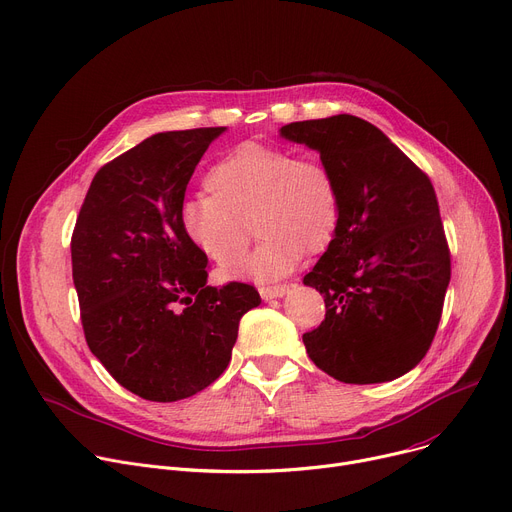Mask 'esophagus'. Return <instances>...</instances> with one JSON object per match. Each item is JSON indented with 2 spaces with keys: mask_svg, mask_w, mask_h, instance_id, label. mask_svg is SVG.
<instances>
[{
  "mask_svg": "<svg viewBox=\"0 0 512 512\" xmlns=\"http://www.w3.org/2000/svg\"><path fill=\"white\" fill-rule=\"evenodd\" d=\"M290 292L288 284H280V286H269V288H259V294L263 300H274V298H282Z\"/></svg>",
  "mask_w": 512,
  "mask_h": 512,
  "instance_id": "obj_1",
  "label": "esophagus"
}]
</instances>
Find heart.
I'll return each mask as SVG.
<instances>
[{
	"mask_svg": "<svg viewBox=\"0 0 512 512\" xmlns=\"http://www.w3.org/2000/svg\"><path fill=\"white\" fill-rule=\"evenodd\" d=\"M210 193L187 197L179 224L187 241L224 269L236 267L249 245L247 218L261 236L236 276L276 282L333 241L342 199L331 168L315 156L245 142L226 152L206 177Z\"/></svg>",
	"mask_w": 512,
	"mask_h": 512,
	"instance_id": "obj_1",
	"label": "heart"
}]
</instances>
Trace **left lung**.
Wrapping results in <instances>:
<instances>
[{"instance_id":"1","label":"left lung","mask_w":512,"mask_h":512,"mask_svg":"<svg viewBox=\"0 0 512 512\" xmlns=\"http://www.w3.org/2000/svg\"><path fill=\"white\" fill-rule=\"evenodd\" d=\"M280 138L319 152L342 199L333 241L304 284L325 321L302 335L329 377L387 383L426 356L451 280L430 179L372 123L354 115L284 125Z\"/></svg>"}]
</instances>
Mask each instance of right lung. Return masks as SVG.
I'll return each mask as SVG.
<instances>
[{"mask_svg":"<svg viewBox=\"0 0 512 512\" xmlns=\"http://www.w3.org/2000/svg\"><path fill=\"white\" fill-rule=\"evenodd\" d=\"M226 127L162 131L94 175L72 236L90 352L127 391L179 401L226 370L238 321L261 302L249 284H208V257L181 230L197 162Z\"/></svg>","mask_w":512,"mask_h":512,"instance_id":"right-lung-1","label":"right lung"}]
</instances>
